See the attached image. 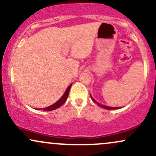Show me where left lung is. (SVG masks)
Wrapping results in <instances>:
<instances>
[{
    "instance_id": "left-lung-1",
    "label": "left lung",
    "mask_w": 156,
    "mask_h": 156,
    "mask_svg": "<svg viewBox=\"0 0 156 156\" xmlns=\"http://www.w3.org/2000/svg\"><path fill=\"white\" fill-rule=\"evenodd\" d=\"M91 98H92V100L94 102V103H97V104H98V105H100V106H101V107H103V108H105V109H108V110H110V109H117V108H116V107H108V106H105V105H101V103H98V102H96L95 101H94V100L92 98V96H91Z\"/></svg>"
}]
</instances>
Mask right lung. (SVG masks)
Returning a JSON list of instances; mask_svg holds the SVG:
<instances>
[{
  "instance_id": "obj_1",
  "label": "right lung",
  "mask_w": 156,
  "mask_h": 156,
  "mask_svg": "<svg viewBox=\"0 0 156 156\" xmlns=\"http://www.w3.org/2000/svg\"><path fill=\"white\" fill-rule=\"evenodd\" d=\"M71 86H72V83H71L70 85H69V87H67V90L65 91V92H64L63 96H62V98H61L60 99L56 102V103H55L54 104L50 105V106L46 107V108H42V110H43V111H53V110H55V109L58 108V107H60L62 105H63L64 103H65V101H67L68 95H69V89H70V88H71Z\"/></svg>"
}]
</instances>
